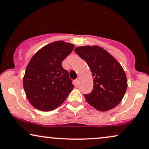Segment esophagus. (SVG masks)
<instances>
[{"mask_svg": "<svg viewBox=\"0 0 149 149\" xmlns=\"http://www.w3.org/2000/svg\"><path fill=\"white\" fill-rule=\"evenodd\" d=\"M78 84H79V78H77L76 80L74 81V84L76 86H78Z\"/></svg>", "mask_w": 149, "mask_h": 149, "instance_id": "34e87169", "label": "esophagus"}]
</instances>
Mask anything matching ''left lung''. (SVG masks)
<instances>
[{"label":"left lung","instance_id":"8db88e82","mask_svg":"<svg viewBox=\"0 0 149 149\" xmlns=\"http://www.w3.org/2000/svg\"><path fill=\"white\" fill-rule=\"evenodd\" d=\"M75 52L86 61L93 78V88L84 94L86 100L97 110L106 111L116 107L123 98L127 80L120 64L109 53L97 46L78 47Z\"/></svg>","mask_w":149,"mask_h":149}]
</instances>
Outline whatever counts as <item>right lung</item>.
Returning a JSON list of instances; mask_svg holds the SVG:
<instances>
[{
	"instance_id": "1",
	"label": "right lung",
	"mask_w": 149,
	"mask_h": 149,
	"mask_svg": "<svg viewBox=\"0 0 149 149\" xmlns=\"http://www.w3.org/2000/svg\"><path fill=\"white\" fill-rule=\"evenodd\" d=\"M74 45L56 41L43 47L30 60L23 78L28 100L38 110L49 111L59 107L74 87L62 62Z\"/></svg>"
}]
</instances>
